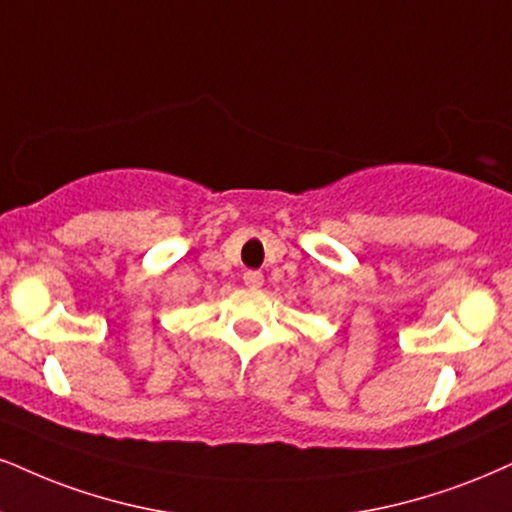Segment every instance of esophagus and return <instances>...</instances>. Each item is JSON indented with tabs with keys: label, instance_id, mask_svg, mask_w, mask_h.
<instances>
[{
	"label": "esophagus",
	"instance_id": "1",
	"mask_svg": "<svg viewBox=\"0 0 512 512\" xmlns=\"http://www.w3.org/2000/svg\"><path fill=\"white\" fill-rule=\"evenodd\" d=\"M244 285L249 289H261L263 287V275L258 270H246L244 273Z\"/></svg>",
	"mask_w": 512,
	"mask_h": 512
}]
</instances>
